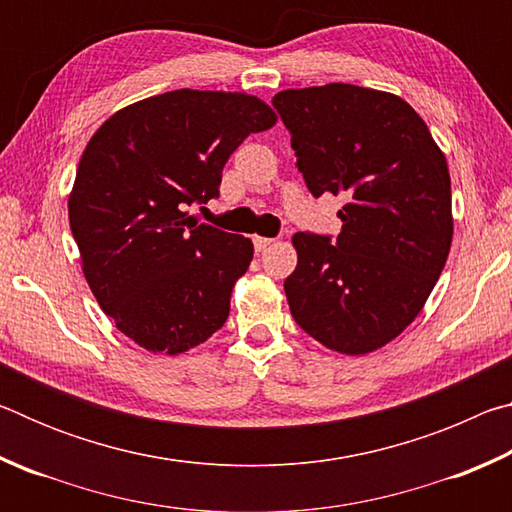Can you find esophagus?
<instances>
[{"label": "esophagus", "instance_id": "1", "mask_svg": "<svg viewBox=\"0 0 512 512\" xmlns=\"http://www.w3.org/2000/svg\"><path fill=\"white\" fill-rule=\"evenodd\" d=\"M273 241H275V239H271V237H255V239H253V244H255V250H257V253H262V250H266L268 246H271Z\"/></svg>", "mask_w": 512, "mask_h": 512}]
</instances>
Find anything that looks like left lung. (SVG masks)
I'll return each instance as SVG.
<instances>
[{
    "label": "left lung",
    "mask_w": 512,
    "mask_h": 512,
    "mask_svg": "<svg viewBox=\"0 0 512 512\" xmlns=\"http://www.w3.org/2000/svg\"><path fill=\"white\" fill-rule=\"evenodd\" d=\"M273 108L311 196L348 198L339 237L293 235L291 316L329 350L368 354L413 323L443 273L454 232L447 160L395 94L329 83L275 94Z\"/></svg>",
    "instance_id": "8db88e82"
}]
</instances>
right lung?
<instances>
[{"instance_id":"1","label":"right lung","mask_w":512,"mask_h":512,"mask_svg":"<svg viewBox=\"0 0 512 512\" xmlns=\"http://www.w3.org/2000/svg\"><path fill=\"white\" fill-rule=\"evenodd\" d=\"M273 124L250 94L173 90L115 112L85 146L69 225L94 298L144 350L187 352L223 327L253 241L185 207L219 196L230 155Z\"/></svg>"}]
</instances>
